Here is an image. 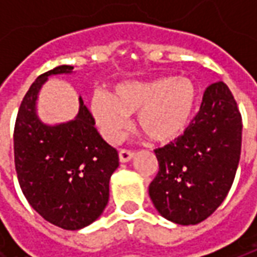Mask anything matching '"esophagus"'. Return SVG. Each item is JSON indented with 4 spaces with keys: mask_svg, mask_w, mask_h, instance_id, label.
I'll return each mask as SVG.
<instances>
[{
    "mask_svg": "<svg viewBox=\"0 0 257 257\" xmlns=\"http://www.w3.org/2000/svg\"><path fill=\"white\" fill-rule=\"evenodd\" d=\"M118 156H119V161L121 162H128L134 158L135 153L131 150H126V149H122V150H119Z\"/></svg>",
    "mask_w": 257,
    "mask_h": 257,
    "instance_id": "1",
    "label": "esophagus"
}]
</instances>
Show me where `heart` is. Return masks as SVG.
<instances>
[{
    "instance_id": "b5f03b06",
    "label": "heart",
    "mask_w": 257,
    "mask_h": 257,
    "mask_svg": "<svg viewBox=\"0 0 257 257\" xmlns=\"http://www.w3.org/2000/svg\"><path fill=\"white\" fill-rule=\"evenodd\" d=\"M197 104V88L187 78H158L147 82H123L111 96L95 92L90 111L107 140H121L136 114V122L154 142L176 139L189 126Z\"/></svg>"
}]
</instances>
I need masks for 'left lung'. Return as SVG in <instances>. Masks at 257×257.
Segmentation results:
<instances>
[{
  "label": "left lung",
  "mask_w": 257,
  "mask_h": 257,
  "mask_svg": "<svg viewBox=\"0 0 257 257\" xmlns=\"http://www.w3.org/2000/svg\"><path fill=\"white\" fill-rule=\"evenodd\" d=\"M242 142V118L224 82L205 90L199 111L175 142L157 149L160 171L149 194L168 220L189 226L209 217L235 178Z\"/></svg>",
  "instance_id": "left-lung-1"
}]
</instances>
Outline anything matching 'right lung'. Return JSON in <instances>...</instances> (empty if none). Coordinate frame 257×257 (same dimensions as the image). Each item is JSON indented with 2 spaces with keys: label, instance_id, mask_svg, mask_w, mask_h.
Masks as SVG:
<instances>
[{
  "label": "right lung",
  "instance_id": "add662e5",
  "mask_svg": "<svg viewBox=\"0 0 257 257\" xmlns=\"http://www.w3.org/2000/svg\"><path fill=\"white\" fill-rule=\"evenodd\" d=\"M71 70L73 66H59L33 82L18 111L14 151L20 189L33 209L60 228L79 230L103 213L110 178L119 162L81 97L73 121L52 126L37 117L38 92L48 77Z\"/></svg>",
  "mask_w": 257,
  "mask_h": 257
}]
</instances>
